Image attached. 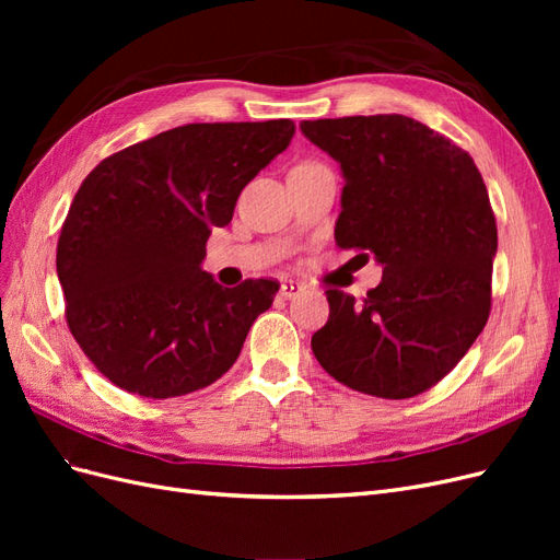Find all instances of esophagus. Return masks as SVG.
<instances>
[{
	"label": "esophagus",
	"instance_id": "esophagus-1",
	"mask_svg": "<svg viewBox=\"0 0 560 560\" xmlns=\"http://www.w3.org/2000/svg\"><path fill=\"white\" fill-rule=\"evenodd\" d=\"M303 290H306V287H303L301 282H294V280H284V282L280 284V294H282L284 299H294V296H299Z\"/></svg>",
	"mask_w": 560,
	"mask_h": 560
}]
</instances>
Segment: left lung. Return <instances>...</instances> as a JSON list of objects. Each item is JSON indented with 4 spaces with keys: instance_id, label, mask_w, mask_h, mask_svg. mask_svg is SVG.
<instances>
[{
    "instance_id": "8db88e82",
    "label": "left lung",
    "mask_w": 560,
    "mask_h": 560,
    "mask_svg": "<svg viewBox=\"0 0 560 560\" xmlns=\"http://www.w3.org/2000/svg\"><path fill=\"white\" fill-rule=\"evenodd\" d=\"M301 132L341 163L334 238L371 252L383 280L362 301L329 290L313 334L322 369L358 393L409 399L442 381L490 315L498 226L465 149L401 114L303 121Z\"/></svg>"
}]
</instances>
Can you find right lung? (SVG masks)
Wrapping results in <instances>:
<instances>
[{
  "label": "right lung",
  "instance_id": "add662e5",
  "mask_svg": "<svg viewBox=\"0 0 560 560\" xmlns=\"http://www.w3.org/2000/svg\"><path fill=\"white\" fill-rule=\"evenodd\" d=\"M294 121L186 124L100 161L58 238V278L74 341L126 393L167 399L222 378L273 278L222 287L200 268L214 226L287 149Z\"/></svg>",
  "mask_w": 560,
  "mask_h": 560
}]
</instances>
